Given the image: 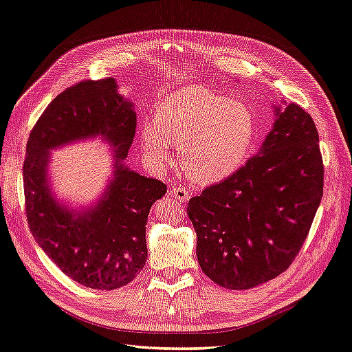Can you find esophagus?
I'll list each match as a JSON object with an SVG mask.
<instances>
[{
  "mask_svg": "<svg viewBox=\"0 0 352 352\" xmlns=\"http://www.w3.org/2000/svg\"><path fill=\"white\" fill-rule=\"evenodd\" d=\"M170 197L178 199L180 203H184V201H189L190 194H189V190H186L183 188H174L170 190Z\"/></svg>",
  "mask_w": 352,
  "mask_h": 352,
  "instance_id": "obj_1",
  "label": "esophagus"
}]
</instances>
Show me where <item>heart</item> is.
<instances>
[{
    "instance_id": "obj_1",
    "label": "heart",
    "mask_w": 352,
    "mask_h": 352,
    "mask_svg": "<svg viewBox=\"0 0 352 352\" xmlns=\"http://www.w3.org/2000/svg\"><path fill=\"white\" fill-rule=\"evenodd\" d=\"M254 137L256 120L243 102L203 87H186L169 93L155 120L143 123L140 143L157 168L170 162L172 142L180 143L186 174L198 184H212L243 166Z\"/></svg>"
}]
</instances>
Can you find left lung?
<instances>
[{"instance_id":"left-lung-1","label":"left lung","mask_w":352,"mask_h":352,"mask_svg":"<svg viewBox=\"0 0 352 352\" xmlns=\"http://www.w3.org/2000/svg\"><path fill=\"white\" fill-rule=\"evenodd\" d=\"M273 109V128L258 154L189 199L199 267L229 290L261 285L290 267L323 195V163L311 116L285 100Z\"/></svg>"}]
</instances>
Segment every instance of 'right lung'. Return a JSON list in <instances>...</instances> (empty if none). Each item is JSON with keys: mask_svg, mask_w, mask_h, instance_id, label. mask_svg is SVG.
<instances>
[{"mask_svg": "<svg viewBox=\"0 0 352 352\" xmlns=\"http://www.w3.org/2000/svg\"><path fill=\"white\" fill-rule=\"evenodd\" d=\"M135 122L134 103L114 78L84 80L52 100L27 142L23 177L32 235L62 273L96 290H116L140 273L149 209L166 194V184L125 164ZM89 138L110 144L112 177L96 202L73 210L52 194L51 151Z\"/></svg>", "mask_w": 352, "mask_h": 352, "instance_id": "obj_1", "label": "right lung"}]
</instances>
